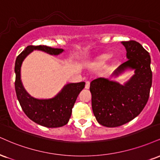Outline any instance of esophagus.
Instances as JSON below:
<instances>
[{"label": "esophagus", "mask_w": 160, "mask_h": 160, "mask_svg": "<svg viewBox=\"0 0 160 160\" xmlns=\"http://www.w3.org/2000/svg\"><path fill=\"white\" fill-rule=\"evenodd\" d=\"M89 87H90V82L89 81H86L85 88H86V89H88V88H89Z\"/></svg>", "instance_id": "34e87169"}]
</instances>
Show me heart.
<instances>
[{
    "mask_svg": "<svg viewBox=\"0 0 160 160\" xmlns=\"http://www.w3.org/2000/svg\"><path fill=\"white\" fill-rule=\"evenodd\" d=\"M109 58V54H107V53H105V54H103L101 56H100L98 59V62L99 63H102L103 62H105L106 60H107Z\"/></svg>",
    "mask_w": 160,
    "mask_h": 160,
    "instance_id": "obj_1",
    "label": "heart"
}]
</instances>
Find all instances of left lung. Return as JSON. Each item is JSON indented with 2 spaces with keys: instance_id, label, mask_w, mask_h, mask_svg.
<instances>
[{
  "instance_id": "1",
  "label": "left lung",
  "mask_w": 160,
  "mask_h": 160,
  "mask_svg": "<svg viewBox=\"0 0 160 160\" xmlns=\"http://www.w3.org/2000/svg\"><path fill=\"white\" fill-rule=\"evenodd\" d=\"M122 43L126 48L128 60L113 75H118L128 68L135 69V74L124 86L101 78L90 83L93 113L98 122L107 128L122 126L139 115L149 98L152 85L149 53L134 40Z\"/></svg>"
}]
</instances>
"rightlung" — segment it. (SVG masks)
<instances>
[{
    "label": "right lung",
    "mask_w": 160,
    "mask_h": 160,
    "mask_svg": "<svg viewBox=\"0 0 160 160\" xmlns=\"http://www.w3.org/2000/svg\"><path fill=\"white\" fill-rule=\"evenodd\" d=\"M33 50H40L51 55H58L61 48H52L46 45H30L17 57L15 64V88L19 103L29 118L42 126L53 128L64 126L68 122L72 108L80 92L85 87V82L68 83L53 98L38 100L25 91L21 80V66L25 57Z\"/></svg>",
    "instance_id": "obj_1"
}]
</instances>
